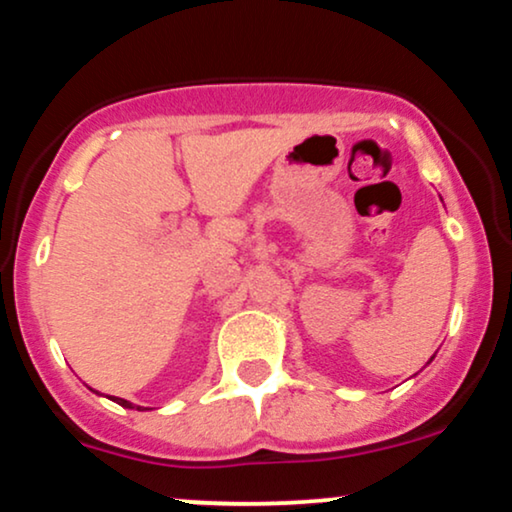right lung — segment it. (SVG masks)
I'll return each mask as SVG.
<instances>
[{
	"label": "right lung",
	"instance_id": "1",
	"mask_svg": "<svg viewBox=\"0 0 512 512\" xmlns=\"http://www.w3.org/2000/svg\"><path fill=\"white\" fill-rule=\"evenodd\" d=\"M110 399H115L117 404H120V407H127V409H134V404L132 402H127V399H120V397H110ZM139 409V407H137Z\"/></svg>",
	"mask_w": 512,
	"mask_h": 512
}]
</instances>
